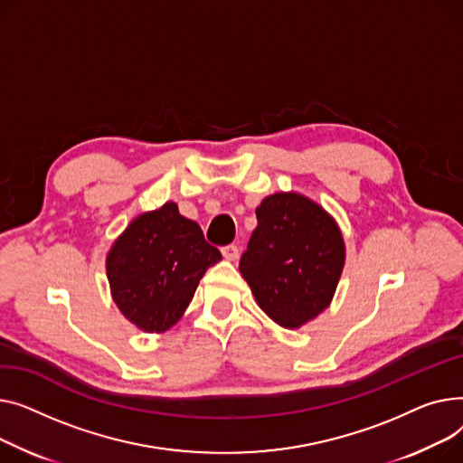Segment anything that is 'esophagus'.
Wrapping results in <instances>:
<instances>
[{
  "instance_id": "1",
  "label": "esophagus",
  "mask_w": 463,
  "mask_h": 463,
  "mask_svg": "<svg viewBox=\"0 0 463 463\" xmlns=\"http://www.w3.org/2000/svg\"><path fill=\"white\" fill-rule=\"evenodd\" d=\"M222 256L230 261L237 260L239 258V249L235 247V244H228V247H222Z\"/></svg>"
}]
</instances>
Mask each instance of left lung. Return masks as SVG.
I'll return each instance as SVG.
<instances>
[{
    "mask_svg": "<svg viewBox=\"0 0 463 463\" xmlns=\"http://www.w3.org/2000/svg\"><path fill=\"white\" fill-rule=\"evenodd\" d=\"M258 228L239 261L258 307L286 329H298L333 301L345 244L333 216L297 193L267 196Z\"/></svg>",
    "mask_w": 463,
    "mask_h": 463,
    "instance_id": "obj_1",
    "label": "left lung"
}]
</instances>
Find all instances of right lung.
<instances>
[{
  "mask_svg": "<svg viewBox=\"0 0 463 463\" xmlns=\"http://www.w3.org/2000/svg\"><path fill=\"white\" fill-rule=\"evenodd\" d=\"M222 260L202 228L168 202L127 226L106 256L121 314L146 333H165L184 314L205 270Z\"/></svg>",
  "mask_w": 463,
  "mask_h": 463,
  "instance_id": "add662e5",
  "label": "right lung"
}]
</instances>
